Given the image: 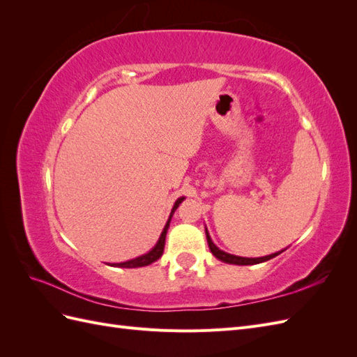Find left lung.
Returning a JSON list of instances; mask_svg holds the SVG:
<instances>
[{
    "mask_svg": "<svg viewBox=\"0 0 357 357\" xmlns=\"http://www.w3.org/2000/svg\"><path fill=\"white\" fill-rule=\"evenodd\" d=\"M205 235H207V243H208V247H210L211 253H213L215 257H218L219 261H222V262H225V264H234V265H255V264H261V262L269 261V259H273V257H275L277 255H280V253L283 252V250H282V252H277V253L268 255V256H264V257H241V256L229 255V253H226V252L220 250V248L211 241L207 228H205Z\"/></svg>",
    "mask_w": 357,
    "mask_h": 357,
    "instance_id": "8db88e82",
    "label": "left lung"
}]
</instances>
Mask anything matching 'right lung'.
Here are the masks:
<instances>
[{
	"label": "right lung",
	"instance_id": "right-lung-1",
	"mask_svg": "<svg viewBox=\"0 0 357 357\" xmlns=\"http://www.w3.org/2000/svg\"><path fill=\"white\" fill-rule=\"evenodd\" d=\"M185 199V197H181L176 201L174 207H172L171 210V214H169V219L167 222V225L164 226V231H162L160 236L158 243L155 244V247L152 248V250L147 252L146 255L143 256H138L135 259H131V261H126V262H121V264H112V266H121V268H138V266H147L150 264H153L155 261H158V259L162 256V253H164V247H165V236H167V231H168V226H169V222H171V218L172 214H174V211L177 210L178 205L181 204V201Z\"/></svg>",
	"mask_w": 357,
	"mask_h": 357
}]
</instances>
